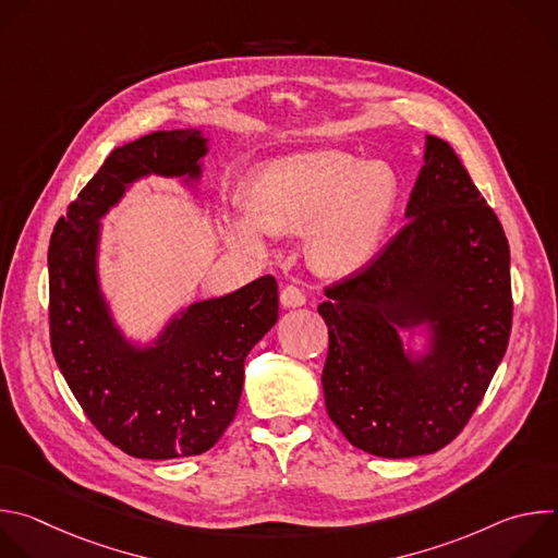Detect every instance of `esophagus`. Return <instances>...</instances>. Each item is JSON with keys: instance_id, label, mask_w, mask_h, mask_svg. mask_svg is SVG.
Instances as JSON below:
<instances>
[{"instance_id": "esophagus-1", "label": "esophagus", "mask_w": 558, "mask_h": 558, "mask_svg": "<svg viewBox=\"0 0 558 558\" xmlns=\"http://www.w3.org/2000/svg\"><path fill=\"white\" fill-rule=\"evenodd\" d=\"M306 302V295H304V291L300 289V287H295V284H287L284 289H282V293H280V304L284 306V308H295V306H302Z\"/></svg>"}]
</instances>
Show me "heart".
<instances>
[{
	"mask_svg": "<svg viewBox=\"0 0 558 558\" xmlns=\"http://www.w3.org/2000/svg\"><path fill=\"white\" fill-rule=\"evenodd\" d=\"M400 181L384 161L349 151L295 154L260 168L245 187L250 216H231L227 238L238 250L265 252L269 233H304L308 252L327 274H351L377 250L392 216Z\"/></svg>",
	"mask_w": 558,
	"mask_h": 558,
	"instance_id": "obj_1",
	"label": "heart"
}]
</instances>
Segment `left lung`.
<instances>
[{
  "label": "left lung",
  "instance_id": "obj_1",
  "mask_svg": "<svg viewBox=\"0 0 558 558\" xmlns=\"http://www.w3.org/2000/svg\"><path fill=\"white\" fill-rule=\"evenodd\" d=\"M407 225L360 271L325 289L327 413L364 452L404 459L448 446L484 400L512 329L506 231L454 149L426 136ZM434 327L420 363L400 328Z\"/></svg>",
  "mask_w": 558,
  "mask_h": 558
}]
</instances>
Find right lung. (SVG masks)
Instances as JSON below:
<instances>
[{"label": "right lung", "instance_id": "obj_1", "mask_svg": "<svg viewBox=\"0 0 558 558\" xmlns=\"http://www.w3.org/2000/svg\"><path fill=\"white\" fill-rule=\"evenodd\" d=\"M205 143L198 130H172L117 147L50 235L52 355L95 428L138 459L207 452L235 417L247 353L278 320V282L263 276L187 306L147 349L112 325L97 280L99 218L138 177L198 179Z\"/></svg>", "mask_w": 558, "mask_h": 558}]
</instances>
